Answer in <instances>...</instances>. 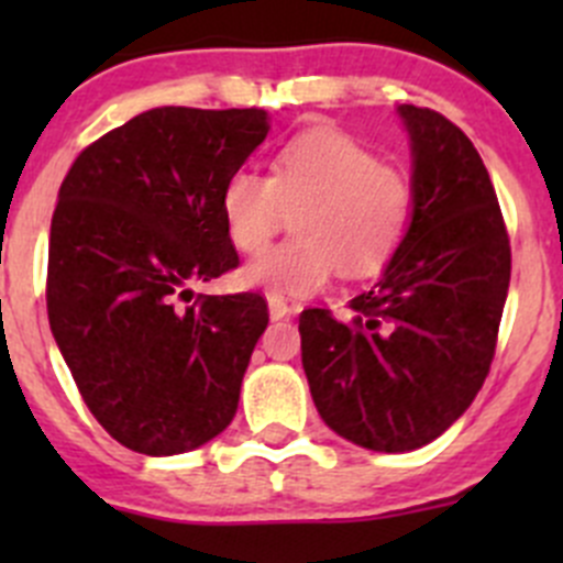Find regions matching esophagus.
<instances>
[{
    "label": "esophagus",
    "instance_id": "34e87169",
    "mask_svg": "<svg viewBox=\"0 0 563 563\" xmlns=\"http://www.w3.org/2000/svg\"><path fill=\"white\" fill-rule=\"evenodd\" d=\"M266 302H269V316L275 318V321L291 313V308H288V302L280 297V294H266Z\"/></svg>",
    "mask_w": 563,
    "mask_h": 563
}]
</instances>
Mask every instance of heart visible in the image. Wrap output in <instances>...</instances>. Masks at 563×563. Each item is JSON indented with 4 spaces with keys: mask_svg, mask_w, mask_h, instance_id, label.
<instances>
[{
    "mask_svg": "<svg viewBox=\"0 0 563 563\" xmlns=\"http://www.w3.org/2000/svg\"><path fill=\"white\" fill-rule=\"evenodd\" d=\"M413 209L411 176L334 128L294 135L269 176L236 172L220 192L225 234L240 253L266 247L294 214V240L242 269L247 286L294 297L321 291L334 272L345 280L378 275L406 242Z\"/></svg>",
    "mask_w": 563,
    "mask_h": 563,
    "instance_id": "b5f03b06",
    "label": "heart"
}]
</instances>
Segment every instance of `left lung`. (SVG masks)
Segmentation results:
<instances>
[{
	"mask_svg": "<svg viewBox=\"0 0 563 563\" xmlns=\"http://www.w3.org/2000/svg\"><path fill=\"white\" fill-rule=\"evenodd\" d=\"M413 150L406 242L345 321L299 316L302 367L323 422L376 452L439 439L490 373L512 275L507 223L468 135L433 108L400 106Z\"/></svg>",
	"mask_w": 563,
	"mask_h": 563,
	"instance_id": "8db88e82",
	"label": "left lung"
}]
</instances>
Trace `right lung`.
Wrapping results in <instances>:
<instances>
[{
  "label": "right lung",
  "instance_id": "1",
  "mask_svg": "<svg viewBox=\"0 0 563 563\" xmlns=\"http://www.w3.org/2000/svg\"><path fill=\"white\" fill-rule=\"evenodd\" d=\"M266 133L264 108H152L92 141L59 187L51 332L92 417L141 455L196 450L240 406L266 299L190 286L240 266L220 192Z\"/></svg>",
  "mask_w": 563,
  "mask_h": 563
}]
</instances>
